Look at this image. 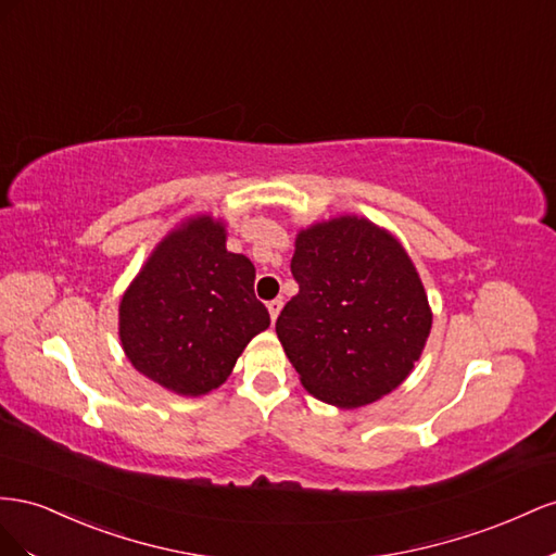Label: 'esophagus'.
I'll use <instances>...</instances> for the list:
<instances>
[{
  "mask_svg": "<svg viewBox=\"0 0 556 556\" xmlns=\"http://www.w3.org/2000/svg\"><path fill=\"white\" fill-rule=\"evenodd\" d=\"M281 307H283V303L281 300L277 298V300H269L267 303V312H269V319L273 321H277V316H279V312H281Z\"/></svg>",
  "mask_w": 556,
  "mask_h": 556,
  "instance_id": "1",
  "label": "esophagus"
}]
</instances>
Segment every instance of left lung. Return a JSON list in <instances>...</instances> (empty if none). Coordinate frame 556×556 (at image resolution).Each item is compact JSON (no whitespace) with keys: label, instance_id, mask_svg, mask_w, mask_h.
Segmentation results:
<instances>
[{"label":"left lung","instance_id":"obj_1","mask_svg":"<svg viewBox=\"0 0 556 556\" xmlns=\"http://www.w3.org/2000/svg\"><path fill=\"white\" fill-rule=\"evenodd\" d=\"M291 273L277 338L314 399L356 409L399 389L433 326L403 244L366 216L316 220L295 235Z\"/></svg>","mask_w":556,"mask_h":556}]
</instances>
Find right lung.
Wrapping results in <instances>:
<instances>
[{
  "mask_svg": "<svg viewBox=\"0 0 556 556\" xmlns=\"http://www.w3.org/2000/svg\"><path fill=\"white\" fill-rule=\"evenodd\" d=\"M226 224L188 216L155 244L118 305L128 361L177 395H204L230 377L244 346L269 326L253 295L256 267L226 249Z\"/></svg>",
  "mask_w": 556,
  "mask_h": 556,
  "instance_id": "right-lung-1",
  "label": "right lung"
}]
</instances>
